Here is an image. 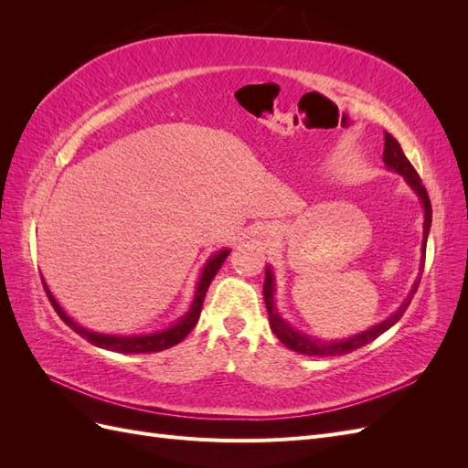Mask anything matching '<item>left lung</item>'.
Masks as SVG:
<instances>
[{"label": "left lung", "instance_id": "1", "mask_svg": "<svg viewBox=\"0 0 468 468\" xmlns=\"http://www.w3.org/2000/svg\"><path fill=\"white\" fill-rule=\"evenodd\" d=\"M382 162L390 169V172L400 174L404 177V181L408 183L412 191L418 195V199L423 207V239H421V261H420V273L423 271V263H426V244H428V236H430V229H431V203L426 187L421 186V179L416 174L414 165L408 162V158L404 155L399 140H396L392 134L385 133V152H382ZM421 275L416 277L412 289H410L408 296L404 299V303L399 306L396 313H392L387 320H382L378 324H375L373 328L365 330L361 334H356L351 337H344V339H335V342H324V339H316L310 337L299 330H294L292 325L282 320V316L279 314V310L275 306V277H273V269L271 265L265 267V281H263V296H265V308L269 314V324H271L273 334L281 339V344H285L289 349L303 353V356H316V357H334V356H346V353L356 351L367 344H371L373 339H377L380 334H385L387 330H390L392 325L402 318V314L406 313L408 304L412 303L414 294L418 291Z\"/></svg>", "mask_w": 468, "mask_h": 468}]
</instances>
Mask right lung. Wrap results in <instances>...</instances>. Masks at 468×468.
Instances as JSON below:
<instances>
[{"mask_svg":"<svg viewBox=\"0 0 468 468\" xmlns=\"http://www.w3.org/2000/svg\"><path fill=\"white\" fill-rule=\"evenodd\" d=\"M230 250H220L217 253L207 260V263L201 269V277L197 281V289H195V296L191 308L186 313V316H181L176 324L169 325L165 330L160 332H152V334H138V335H115V334H99V332H91L88 328H83L78 322H74L69 318L62 306L58 304V301L54 299V294L50 292L45 277H42V285H45V291L48 294V301L54 306L56 314H58L66 325H69L76 334H80L83 339H88L90 344L101 347V349H109V351H117V353H155V351H164L172 346H177L179 342L187 337V334L195 328V324L199 322L201 316V308H203V301L207 289L210 285V281L215 279V275L218 273V269L222 267L224 260L229 258Z\"/></svg>","mask_w":468,"mask_h":468,"instance_id":"add662e5","label":"right lung"}]
</instances>
